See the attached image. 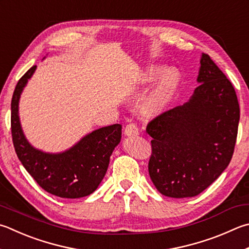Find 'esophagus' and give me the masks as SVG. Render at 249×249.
I'll return each instance as SVG.
<instances>
[{"label": "esophagus", "mask_w": 249, "mask_h": 249, "mask_svg": "<svg viewBox=\"0 0 249 249\" xmlns=\"http://www.w3.org/2000/svg\"><path fill=\"white\" fill-rule=\"evenodd\" d=\"M139 134V129L137 127L136 124L130 123L128 125H126L125 130H124V135L127 137H132V136H137Z\"/></svg>", "instance_id": "obj_1"}]
</instances>
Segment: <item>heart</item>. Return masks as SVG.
<instances>
[{
  "mask_svg": "<svg viewBox=\"0 0 249 249\" xmlns=\"http://www.w3.org/2000/svg\"><path fill=\"white\" fill-rule=\"evenodd\" d=\"M160 74L155 87L142 98L139 105L140 112L146 117L158 116L168 109L178 92L180 75L173 67L165 69L163 65H151L139 71L133 81L134 89L143 88L153 83Z\"/></svg>",
  "mask_w": 249,
  "mask_h": 249,
  "instance_id": "b5f03b06",
  "label": "heart"
}]
</instances>
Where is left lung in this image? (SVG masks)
<instances>
[{
	"label": "left lung",
	"mask_w": 249,
	"mask_h": 249,
	"mask_svg": "<svg viewBox=\"0 0 249 249\" xmlns=\"http://www.w3.org/2000/svg\"><path fill=\"white\" fill-rule=\"evenodd\" d=\"M188 102L162 113L147 126L152 137L148 170L162 195H199L228 168L237 137L239 106L233 85L202 53Z\"/></svg>",
	"instance_id": "8db88e82"
}]
</instances>
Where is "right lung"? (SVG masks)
Returning <instances> with one entry per match:
<instances>
[{
	"label": "right lung",
	"mask_w": 249,
	"mask_h": 249,
	"mask_svg": "<svg viewBox=\"0 0 249 249\" xmlns=\"http://www.w3.org/2000/svg\"><path fill=\"white\" fill-rule=\"evenodd\" d=\"M33 66L18 80L12 98V137L18 159L44 191L61 198H81L92 194L102 182L110 157L120 143L122 125L93 130L67 150L44 152L31 146L22 132L18 106L22 90L34 75Z\"/></svg>",
	"instance_id": "1"
}]
</instances>
